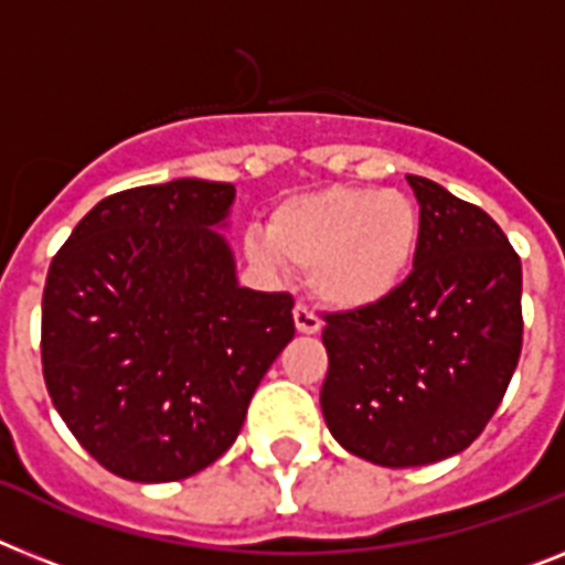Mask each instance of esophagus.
Segmentation results:
<instances>
[{"label": "esophagus", "mask_w": 565, "mask_h": 565, "mask_svg": "<svg viewBox=\"0 0 565 565\" xmlns=\"http://www.w3.org/2000/svg\"><path fill=\"white\" fill-rule=\"evenodd\" d=\"M294 323H297V332L300 334H317L320 332V326H323L320 323V317H317L309 306H302V302L294 306Z\"/></svg>", "instance_id": "1"}]
</instances>
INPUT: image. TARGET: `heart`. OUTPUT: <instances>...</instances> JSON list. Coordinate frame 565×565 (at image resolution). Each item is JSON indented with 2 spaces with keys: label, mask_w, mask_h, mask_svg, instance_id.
<instances>
[{
  "label": "heart",
  "mask_w": 565,
  "mask_h": 565,
  "mask_svg": "<svg viewBox=\"0 0 565 565\" xmlns=\"http://www.w3.org/2000/svg\"><path fill=\"white\" fill-rule=\"evenodd\" d=\"M422 239V213L404 193L332 184L294 195L268 218V242H250L265 268L309 271L329 309L358 311L386 300L404 282Z\"/></svg>",
  "instance_id": "1"
}]
</instances>
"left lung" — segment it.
<instances>
[{"label":"left lung","instance_id":"1","mask_svg":"<svg viewBox=\"0 0 565 565\" xmlns=\"http://www.w3.org/2000/svg\"><path fill=\"white\" fill-rule=\"evenodd\" d=\"M407 181L422 204L413 271L370 309L323 317L326 424L384 468L470 447L523 352V265L502 227L436 181Z\"/></svg>","mask_w":565,"mask_h":565}]
</instances>
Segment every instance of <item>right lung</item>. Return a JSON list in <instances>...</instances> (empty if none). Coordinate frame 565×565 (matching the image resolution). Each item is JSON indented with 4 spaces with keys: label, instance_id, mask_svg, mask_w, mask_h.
Returning <instances> with one entry per match:
<instances>
[{
    "label": "right lung",
    "instance_id": "right-lung-1",
    "mask_svg": "<svg viewBox=\"0 0 565 565\" xmlns=\"http://www.w3.org/2000/svg\"><path fill=\"white\" fill-rule=\"evenodd\" d=\"M233 184L120 190L77 222L42 291V377L74 439L132 482L188 479L239 436L294 338V297L236 286L210 225Z\"/></svg>",
    "mask_w": 565,
    "mask_h": 565
}]
</instances>
